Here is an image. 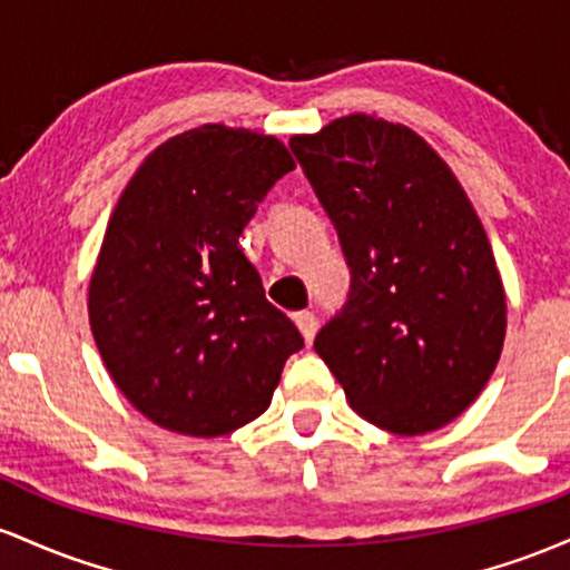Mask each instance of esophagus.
I'll return each mask as SVG.
<instances>
[{"label": "esophagus", "mask_w": 570, "mask_h": 570, "mask_svg": "<svg viewBox=\"0 0 570 570\" xmlns=\"http://www.w3.org/2000/svg\"><path fill=\"white\" fill-rule=\"evenodd\" d=\"M293 320H296L298 331H302V336L306 338V342H312V338H315V334H317L315 312H296V315H293Z\"/></svg>", "instance_id": "1"}]
</instances>
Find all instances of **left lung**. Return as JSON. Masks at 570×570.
<instances>
[{"label": "left lung", "instance_id": "obj_1", "mask_svg": "<svg viewBox=\"0 0 570 570\" xmlns=\"http://www.w3.org/2000/svg\"><path fill=\"white\" fill-rule=\"evenodd\" d=\"M350 268L347 302L315 338L350 406L382 431L452 423L488 385L507 296L488 234L431 145L347 115L291 139Z\"/></svg>", "mask_w": 570, "mask_h": 570}]
</instances>
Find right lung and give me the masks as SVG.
<instances>
[{
	"mask_svg": "<svg viewBox=\"0 0 570 570\" xmlns=\"http://www.w3.org/2000/svg\"><path fill=\"white\" fill-rule=\"evenodd\" d=\"M293 169L274 137L207 124L153 150L118 199L88 315L115 385L166 431L209 439L247 425L304 347L239 247Z\"/></svg>",
	"mask_w": 570,
	"mask_h": 570,
	"instance_id": "add662e5",
	"label": "right lung"
}]
</instances>
